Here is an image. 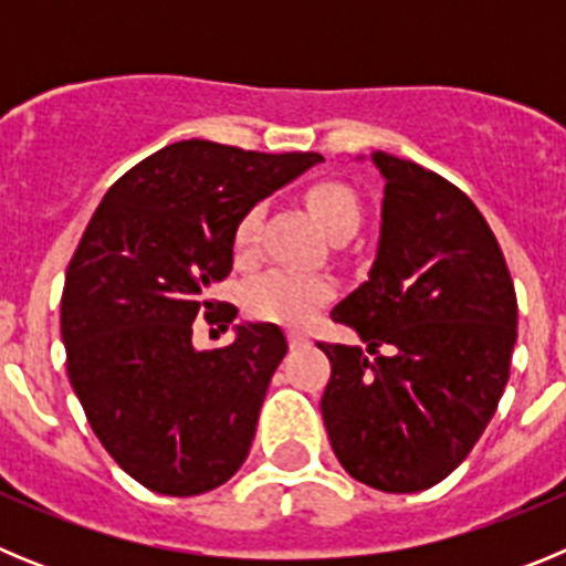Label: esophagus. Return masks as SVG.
<instances>
[{"label": "esophagus", "instance_id": "1", "mask_svg": "<svg viewBox=\"0 0 566 566\" xmlns=\"http://www.w3.org/2000/svg\"><path fill=\"white\" fill-rule=\"evenodd\" d=\"M308 343V337L303 332H297V328H292V332H289V345H292V348H300V345H306Z\"/></svg>", "mask_w": 566, "mask_h": 566}]
</instances>
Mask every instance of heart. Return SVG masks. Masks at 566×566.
Wrapping results in <instances>:
<instances>
[{"label": "heart", "instance_id": "obj_1", "mask_svg": "<svg viewBox=\"0 0 566 566\" xmlns=\"http://www.w3.org/2000/svg\"><path fill=\"white\" fill-rule=\"evenodd\" d=\"M306 201L312 207L314 218L323 223L328 234H354L363 223V203L359 195L343 181H319L312 184L306 192ZM260 223H263V207L254 203L240 214L234 227V254L240 260H249L258 252ZM334 294L332 280L319 274L294 272V269H272L260 274L247 286V312L258 319H272V323H286L300 326L306 323L314 312Z\"/></svg>", "mask_w": 566, "mask_h": 566}]
</instances>
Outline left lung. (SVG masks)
I'll return each mask as SVG.
<instances>
[{
	"label": "left lung",
	"instance_id": "1",
	"mask_svg": "<svg viewBox=\"0 0 566 566\" xmlns=\"http://www.w3.org/2000/svg\"><path fill=\"white\" fill-rule=\"evenodd\" d=\"M385 178L377 258L332 312L363 345L332 359L319 399L339 464L382 493L442 482L479 442L510 377L516 289L473 201L442 175L374 153Z\"/></svg>",
	"mask_w": 566,
	"mask_h": 566
}]
</instances>
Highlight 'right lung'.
Masks as SVG:
<instances>
[{
    "label": "right lung",
    "instance_id": "add662e5",
    "mask_svg": "<svg viewBox=\"0 0 566 566\" xmlns=\"http://www.w3.org/2000/svg\"><path fill=\"white\" fill-rule=\"evenodd\" d=\"M319 161L178 142L124 172L90 218L62 292L67 377L104 451L144 488L198 496L249 457L286 337L240 323L232 345L198 352L192 323L238 317L209 289L232 272L240 214Z\"/></svg>",
    "mask_w": 566,
    "mask_h": 566
}]
</instances>
